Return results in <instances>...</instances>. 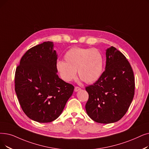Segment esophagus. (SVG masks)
I'll list each match as a JSON object with an SVG mask.
<instances>
[{"mask_svg": "<svg viewBox=\"0 0 149 149\" xmlns=\"http://www.w3.org/2000/svg\"><path fill=\"white\" fill-rule=\"evenodd\" d=\"M80 90H81V88L80 87H78V86H75V89H74V91L75 92H77V91H79Z\"/></svg>", "mask_w": 149, "mask_h": 149, "instance_id": "34e87169", "label": "esophagus"}]
</instances>
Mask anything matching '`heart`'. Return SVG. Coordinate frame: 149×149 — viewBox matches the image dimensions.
<instances>
[{
    "label": "heart",
    "instance_id": "heart-1",
    "mask_svg": "<svg viewBox=\"0 0 149 149\" xmlns=\"http://www.w3.org/2000/svg\"><path fill=\"white\" fill-rule=\"evenodd\" d=\"M64 62L57 61L56 69L61 79L69 82L76 77L77 71L80 78L86 83H93L102 75L103 58L95 49L73 47L64 55Z\"/></svg>",
    "mask_w": 149,
    "mask_h": 149
}]
</instances>
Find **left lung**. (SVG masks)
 Returning a JSON list of instances; mask_svg holds the SVG:
<instances>
[{
	"mask_svg": "<svg viewBox=\"0 0 149 149\" xmlns=\"http://www.w3.org/2000/svg\"><path fill=\"white\" fill-rule=\"evenodd\" d=\"M106 67L98 80L86 87L89 99L85 105L94 121L111 124L127 113L134 94L132 68L126 57L111 46L106 50Z\"/></svg>",
	"mask_w": 149,
	"mask_h": 149,
	"instance_id": "left-lung-1",
	"label": "left lung"
}]
</instances>
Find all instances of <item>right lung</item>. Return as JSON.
Returning <instances> with one entry per match:
<instances>
[{
  "label": "right lung",
  "instance_id": "1",
  "mask_svg": "<svg viewBox=\"0 0 149 149\" xmlns=\"http://www.w3.org/2000/svg\"><path fill=\"white\" fill-rule=\"evenodd\" d=\"M54 46L47 41L28 50L15 73V91L23 111L40 123L58 118L74 89L56 74Z\"/></svg>",
  "mask_w": 149,
  "mask_h": 149
}]
</instances>
